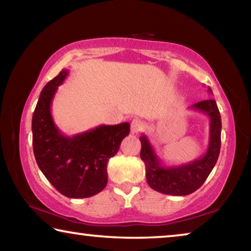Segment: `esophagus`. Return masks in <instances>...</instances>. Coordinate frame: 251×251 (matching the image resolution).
<instances>
[{"instance_id":"34e87169","label":"esophagus","mask_w":251,"mask_h":251,"mask_svg":"<svg viewBox=\"0 0 251 251\" xmlns=\"http://www.w3.org/2000/svg\"><path fill=\"white\" fill-rule=\"evenodd\" d=\"M143 128H144V124H143V122L141 121V119L135 118V119H133L132 123H130V132H132L133 134L140 133Z\"/></svg>"}]
</instances>
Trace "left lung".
<instances>
[{
	"label": "left lung",
	"mask_w": 251,
	"mask_h": 251,
	"mask_svg": "<svg viewBox=\"0 0 251 251\" xmlns=\"http://www.w3.org/2000/svg\"><path fill=\"white\" fill-rule=\"evenodd\" d=\"M208 91L212 93L210 87ZM191 108L202 111L210 118L209 145L203 156L178 166H163L149 138L144 134L140 137L141 158L145 164L146 181L157 192L170 196L193 193L203 184L218 161L221 147V116L216 100L208 99L197 102Z\"/></svg>",
	"instance_id": "obj_1"
}]
</instances>
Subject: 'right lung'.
<instances>
[{
  "label": "right lung",
  "mask_w": 251,
  "mask_h": 251,
  "mask_svg": "<svg viewBox=\"0 0 251 251\" xmlns=\"http://www.w3.org/2000/svg\"><path fill=\"white\" fill-rule=\"evenodd\" d=\"M68 74L61 70L40 94L32 116L33 153L55 190L67 198H89L105 189L107 163L129 134V124L100 125L71 137L63 135L53 122L51 104Z\"/></svg>",
  "instance_id": "1"
}]
</instances>
